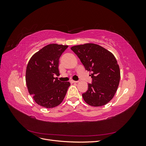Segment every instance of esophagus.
Masks as SVG:
<instances>
[{"mask_svg": "<svg viewBox=\"0 0 146 146\" xmlns=\"http://www.w3.org/2000/svg\"><path fill=\"white\" fill-rule=\"evenodd\" d=\"M70 82H71V83H78V81H75V80H70Z\"/></svg>", "mask_w": 146, "mask_h": 146, "instance_id": "34e87169", "label": "esophagus"}]
</instances>
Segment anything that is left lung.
Returning <instances> with one entry per match:
<instances>
[{"label":"left lung","mask_w":146,"mask_h":146,"mask_svg":"<svg viewBox=\"0 0 146 146\" xmlns=\"http://www.w3.org/2000/svg\"><path fill=\"white\" fill-rule=\"evenodd\" d=\"M91 73L92 83L82 94L86 102L93 107H101L111 100L120 81V69L112 53L99 45L88 43L70 48Z\"/></svg>","instance_id":"left-lung-1"}]
</instances>
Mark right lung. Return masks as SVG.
Returning <instances> with one entry per match:
<instances>
[{
    "label": "right lung",
    "instance_id": "right-lung-1",
    "mask_svg": "<svg viewBox=\"0 0 146 146\" xmlns=\"http://www.w3.org/2000/svg\"><path fill=\"white\" fill-rule=\"evenodd\" d=\"M68 46L51 44L31 57L26 69L25 80L29 92L42 107H56L63 100L70 86L69 82L60 81L59 59Z\"/></svg>",
    "mask_w": 146,
    "mask_h": 146
}]
</instances>
